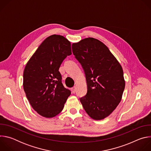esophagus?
<instances>
[{
	"instance_id": "34e87169",
	"label": "esophagus",
	"mask_w": 151,
	"mask_h": 151,
	"mask_svg": "<svg viewBox=\"0 0 151 151\" xmlns=\"http://www.w3.org/2000/svg\"><path fill=\"white\" fill-rule=\"evenodd\" d=\"M76 90V87H72V93H75Z\"/></svg>"
}]
</instances>
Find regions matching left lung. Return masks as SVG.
Returning <instances> with one entry per match:
<instances>
[{
	"mask_svg": "<svg viewBox=\"0 0 151 151\" xmlns=\"http://www.w3.org/2000/svg\"><path fill=\"white\" fill-rule=\"evenodd\" d=\"M72 52L85 72L87 93L80 99L93 119L111 115L120 103L125 88L122 66L103 42L93 37L72 45Z\"/></svg>",
	"mask_w": 151,
	"mask_h": 151,
	"instance_id": "left-lung-1",
	"label": "left lung"
}]
</instances>
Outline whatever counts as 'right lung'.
<instances>
[{
  "instance_id": "1",
  "label": "right lung",
  "mask_w": 151,
  "mask_h": 151,
  "mask_svg": "<svg viewBox=\"0 0 151 151\" xmlns=\"http://www.w3.org/2000/svg\"><path fill=\"white\" fill-rule=\"evenodd\" d=\"M72 54L70 41L61 35L47 37L27 63L23 88L33 109L52 118L60 114L71 92L64 87L58 71L63 61Z\"/></svg>"
}]
</instances>
